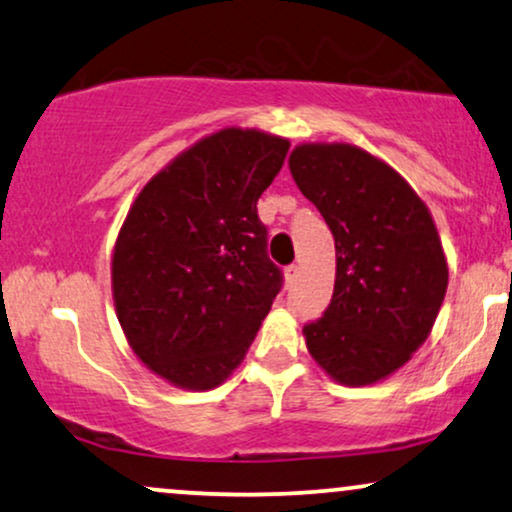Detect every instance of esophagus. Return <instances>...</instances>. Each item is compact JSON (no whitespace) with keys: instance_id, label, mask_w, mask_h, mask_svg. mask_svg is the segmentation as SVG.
Wrapping results in <instances>:
<instances>
[{"instance_id":"obj_1","label":"esophagus","mask_w":512,"mask_h":512,"mask_svg":"<svg viewBox=\"0 0 512 512\" xmlns=\"http://www.w3.org/2000/svg\"><path fill=\"white\" fill-rule=\"evenodd\" d=\"M283 274H286V283H288V286H293L297 274H300V267H297V264H290V267H286V271H283Z\"/></svg>"}]
</instances>
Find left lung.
I'll use <instances>...</instances> for the list:
<instances>
[{
  "label": "left lung",
  "instance_id": "8db88e82",
  "mask_svg": "<svg viewBox=\"0 0 512 512\" xmlns=\"http://www.w3.org/2000/svg\"><path fill=\"white\" fill-rule=\"evenodd\" d=\"M288 167L335 238L333 300L302 331L309 354L335 383H380L428 340L444 302L435 219L409 181L359 146L307 141Z\"/></svg>",
  "mask_w": 512,
  "mask_h": 512
}]
</instances>
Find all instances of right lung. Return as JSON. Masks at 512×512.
Masks as SVG:
<instances>
[{
	"label": "right lung",
	"instance_id": "1",
	"mask_svg": "<svg viewBox=\"0 0 512 512\" xmlns=\"http://www.w3.org/2000/svg\"><path fill=\"white\" fill-rule=\"evenodd\" d=\"M290 141L224 127L172 158L129 205L111 288L127 345L174 387L205 392L241 366L281 288L257 200Z\"/></svg>",
	"mask_w": 512,
	"mask_h": 512
}]
</instances>
